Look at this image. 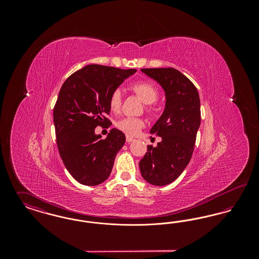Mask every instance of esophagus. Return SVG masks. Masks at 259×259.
Segmentation results:
<instances>
[{
  "mask_svg": "<svg viewBox=\"0 0 259 259\" xmlns=\"http://www.w3.org/2000/svg\"><path fill=\"white\" fill-rule=\"evenodd\" d=\"M135 139L134 138H132V137H130V136H127L126 137V142L127 143H131V142H133Z\"/></svg>",
  "mask_w": 259,
  "mask_h": 259,
  "instance_id": "1",
  "label": "esophagus"
}]
</instances>
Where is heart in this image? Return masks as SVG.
<instances>
[{"label": "heart", "mask_w": 259, "mask_h": 259, "mask_svg": "<svg viewBox=\"0 0 259 259\" xmlns=\"http://www.w3.org/2000/svg\"><path fill=\"white\" fill-rule=\"evenodd\" d=\"M130 89L142 99L145 103H147L146 111L149 114H153L156 111V106L154 102L158 98V90L154 84L149 81L142 80L137 81L131 84ZM109 105L111 111L113 112H118L120 111L122 105V94L120 90H113L109 98ZM145 125V122L142 118L139 117H124L117 121L116 127L127 135H136Z\"/></svg>", "instance_id": "1"}]
</instances>
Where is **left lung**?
Wrapping results in <instances>:
<instances>
[{"label":"left lung","mask_w":259,"mask_h":259,"mask_svg":"<svg viewBox=\"0 0 259 259\" xmlns=\"http://www.w3.org/2000/svg\"><path fill=\"white\" fill-rule=\"evenodd\" d=\"M142 72L155 79L166 95V107L150 130L161 137L154 148L140 161L143 178L153 185H167L177 180L191 159L201 123L197 88L174 68H149Z\"/></svg>","instance_id":"1"}]
</instances>
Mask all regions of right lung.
Here are the masks:
<instances>
[{"instance_id":"add662e5","label":"right lung","mask_w":259,"mask_h":259,"mask_svg":"<svg viewBox=\"0 0 259 259\" xmlns=\"http://www.w3.org/2000/svg\"><path fill=\"white\" fill-rule=\"evenodd\" d=\"M136 72L92 64L71 74L62 85L53 109L56 144L65 167L81 185H100L111 175L125 135L113 128L102 139L95 128L111 126L106 116L111 111L110 95Z\"/></svg>"}]
</instances>
